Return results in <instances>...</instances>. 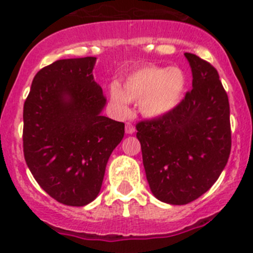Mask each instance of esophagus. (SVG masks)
<instances>
[{
  "instance_id": "obj_1",
  "label": "esophagus",
  "mask_w": 253,
  "mask_h": 253,
  "mask_svg": "<svg viewBox=\"0 0 253 253\" xmlns=\"http://www.w3.org/2000/svg\"><path fill=\"white\" fill-rule=\"evenodd\" d=\"M126 133L127 134L134 133V126L131 124V122H127L126 124Z\"/></svg>"
}]
</instances>
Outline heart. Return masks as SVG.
Returning a JSON list of instances; mask_svg holds the SVG:
<instances>
[{
    "instance_id": "1",
    "label": "heart",
    "mask_w": 253,
    "mask_h": 253,
    "mask_svg": "<svg viewBox=\"0 0 253 253\" xmlns=\"http://www.w3.org/2000/svg\"><path fill=\"white\" fill-rule=\"evenodd\" d=\"M186 76L178 67L142 66L125 77L122 88L110 84V100L120 111H126L129 102L138 103L140 112L147 119H159L173 111L182 101Z\"/></svg>"
}]
</instances>
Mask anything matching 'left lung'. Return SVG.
I'll use <instances>...</instances> for the list:
<instances>
[{
  "label": "left lung",
  "mask_w": 253,
  "mask_h": 253,
  "mask_svg": "<svg viewBox=\"0 0 253 253\" xmlns=\"http://www.w3.org/2000/svg\"><path fill=\"white\" fill-rule=\"evenodd\" d=\"M192 89L173 111L138 122L151 192L169 205L195 201L212 187L231 152L230 103L211 63L186 52Z\"/></svg>",
  "instance_id": "left-lung-1"
}]
</instances>
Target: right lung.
Wrapping results in <instances>:
<instances>
[{
	"mask_svg": "<svg viewBox=\"0 0 253 253\" xmlns=\"http://www.w3.org/2000/svg\"><path fill=\"white\" fill-rule=\"evenodd\" d=\"M96 57L58 60L36 73L23 106V155L42 190L67 206L100 193L106 165L125 124L101 115Z\"/></svg>",
	"mask_w": 253,
	"mask_h": 253,
	"instance_id": "1",
	"label": "right lung"
}]
</instances>
